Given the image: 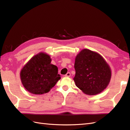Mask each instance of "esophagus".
Instances as JSON below:
<instances>
[{
  "instance_id": "obj_1",
  "label": "esophagus",
  "mask_w": 130,
  "mask_h": 130,
  "mask_svg": "<svg viewBox=\"0 0 130 130\" xmlns=\"http://www.w3.org/2000/svg\"><path fill=\"white\" fill-rule=\"evenodd\" d=\"M70 75H71V74H70L69 72H68V73H67L64 76L66 77H69V76H70Z\"/></svg>"
}]
</instances>
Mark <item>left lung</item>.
Wrapping results in <instances>:
<instances>
[{
  "instance_id": "obj_1",
  "label": "left lung",
  "mask_w": 130,
  "mask_h": 130,
  "mask_svg": "<svg viewBox=\"0 0 130 130\" xmlns=\"http://www.w3.org/2000/svg\"><path fill=\"white\" fill-rule=\"evenodd\" d=\"M74 80L76 86L87 95H96L107 87L111 70L100 54L85 49L75 58Z\"/></svg>"
}]
</instances>
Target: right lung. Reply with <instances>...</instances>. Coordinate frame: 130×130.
<instances>
[{
    "mask_svg": "<svg viewBox=\"0 0 130 130\" xmlns=\"http://www.w3.org/2000/svg\"><path fill=\"white\" fill-rule=\"evenodd\" d=\"M49 55L40 53L31 58L20 73L24 88L34 94H43L50 91L60 79L57 66L51 64Z\"/></svg>",
    "mask_w": 130,
    "mask_h": 130,
    "instance_id": "right-lung-1",
    "label": "right lung"
}]
</instances>
